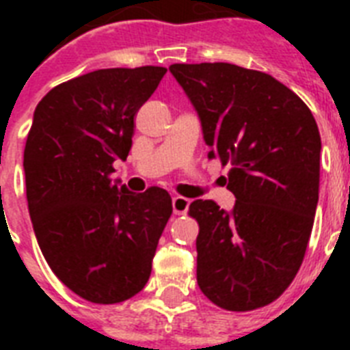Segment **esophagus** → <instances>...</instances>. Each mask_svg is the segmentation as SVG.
<instances>
[{"instance_id":"esophagus-1","label":"esophagus","mask_w":350,"mask_h":350,"mask_svg":"<svg viewBox=\"0 0 350 350\" xmlns=\"http://www.w3.org/2000/svg\"><path fill=\"white\" fill-rule=\"evenodd\" d=\"M189 205H191V200H187V198H172V211H174V214H185L187 211H189Z\"/></svg>"}]
</instances>
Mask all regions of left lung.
Wrapping results in <instances>:
<instances>
[{
  "label": "left lung",
  "mask_w": 350,
  "mask_h": 350,
  "mask_svg": "<svg viewBox=\"0 0 350 350\" xmlns=\"http://www.w3.org/2000/svg\"><path fill=\"white\" fill-rule=\"evenodd\" d=\"M202 121L208 158L229 165L230 213L196 200L198 285L225 310L272 304L301 267L320 191L321 137L309 107L260 70L174 63Z\"/></svg>",
  "instance_id": "left-lung-1"
}]
</instances>
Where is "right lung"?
Listing matches in <instances>:
<instances>
[{
  "label": "right lung",
  "instance_id": "add662e5",
  "mask_svg": "<svg viewBox=\"0 0 350 350\" xmlns=\"http://www.w3.org/2000/svg\"><path fill=\"white\" fill-rule=\"evenodd\" d=\"M165 72L101 68L54 87L34 111L23 170L36 239L52 272L92 304H120L145 287L172 214L165 189L134 194L112 180L134 116Z\"/></svg>",
  "mask_w": 350,
  "mask_h": 350
}]
</instances>
